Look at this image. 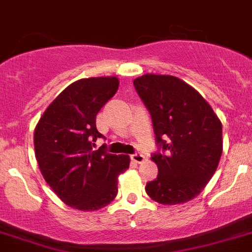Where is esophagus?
<instances>
[{
    "label": "esophagus",
    "mask_w": 252,
    "mask_h": 252,
    "mask_svg": "<svg viewBox=\"0 0 252 252\" xmlns=\"http://www.w3.org/2000/svg\"><path fill=\"white\" fill-rule=\"evenodd\" d=\"M130 158H132L133 161L137 162V164H141V162H143L146 160L145 155H142V154H133Z\"/></svg>",
    "instance_id": "34e87169"
}]
</instances>
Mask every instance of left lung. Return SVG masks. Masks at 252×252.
I'll list each match as a JSON object with an SVG mask.
<instances>
[{
  "label": "left lung",
  "mask_w": 252,
  "mask_h": 252,
  "mask_svg": "<svg viewBox=\"0 0 252 252\" xmlns=\"http://www.w3.org/2000/svg\"><path fill=\"white\" fill-rule=\"evenodd\" d=\"M152 118L156 179L146 192L162 205L185 204L206 187L223 151L221 122L193 87L173 75L145 74L133 80Z\"/></svg>",
  "instance_id": "left-lung-1"
}]
</instances>
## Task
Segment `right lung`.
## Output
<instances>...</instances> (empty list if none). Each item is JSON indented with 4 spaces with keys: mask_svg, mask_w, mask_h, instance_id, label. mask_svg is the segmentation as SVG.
I'll return each mask as SVG.
<instances>
[{
    "mask_svg": "<svg viewBox=\"0 0 252 252\" xmlns=\"http://www.w3.org/2000/svg\"><path fill=\"white\" fill-rule=\"evenodd\" d=\"M116 77L84 78L67 86L44 110L34 129V152L44 181L73 209L105 208L118 193V177L129 168L128 155L94 151L96 115L116 94Z\"/></svg>",
    "mask_w": 252,
    "mask_h": 252,
    "instance_id": "add662e5",
    "label": "right lung"
}]
</instances>
